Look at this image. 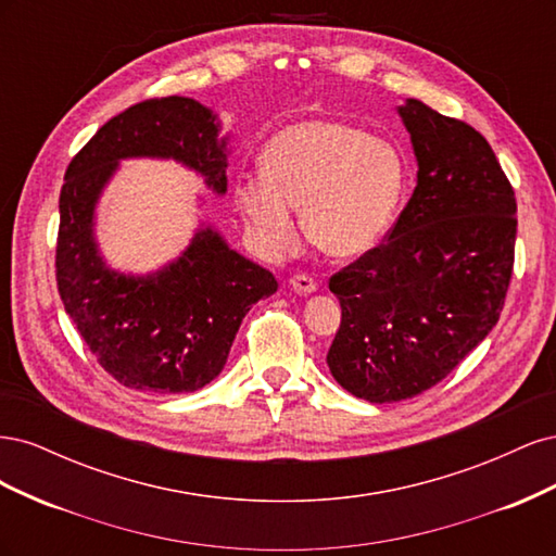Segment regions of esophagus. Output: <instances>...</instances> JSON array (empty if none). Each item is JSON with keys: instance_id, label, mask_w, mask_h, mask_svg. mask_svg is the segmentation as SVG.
I'll use <instances>...</instances> for the list:
<instances>
[{"instance_id": "34e87169", "label": "esophagus", "mask_w": 556, "mask_h": 556, "mask_svg": "<svg viewBox=\"0 0 556 556\" xmlns=\"http://www.w3.org/2000/svg\"><path fill=\"white\" fill-rule=\"evenodd\" d=\"M290 285H292V290L299 292V294H311V292L317 290V282L306 274H294L290 278Z\"/></svg>"}]
</instances>
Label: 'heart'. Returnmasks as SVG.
<instances>
[{
	"instance_id": "b5f03b06",
	"label": "heart",
	"mask_w": 556,
	"mask_h": 556,
	"mask_svg": "<svg viewBox=\"0 0 556 556\" xmlns=\"http://www.w3.org/2000/svg\"><path fill=\"white\" fill-rule=\"evenodd\" d=\"M406 185L399 150L364 129L313 117L276 131L260 155V176L239 182V206L268 255L296 243L301 206L308 241L329 257H357L390 227Z\"/></svg>"
}]
</instances>
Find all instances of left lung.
<instances>
[{
  "mask_svg": "<svg viewBox=\"0 0 556 556\" xmlns=\"http://www.w3.org/2000/svg\"><path fill=\"white\" fill-rule=\"evenodd\" d=\"M399 113L417 188L384 241L329 278L343 311L329 371L371 403L439 384L498 323L515 264L517 201L492 146L417 99Z\"/></svg>",
  "mask_w": 556,
  "mask_h": 556,
  "instance_id": "1",
  "label": "left lung"
}]
</instances>
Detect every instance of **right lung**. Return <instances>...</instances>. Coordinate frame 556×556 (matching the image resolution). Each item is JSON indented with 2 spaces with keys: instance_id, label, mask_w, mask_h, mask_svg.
<instances>
[{
  "instance_id": "1",
  "label": "right lung",
  "mask_w": 556,
  "mask_h": 556,
  "mask_svg": "<svg viewBox=\"0 0 556 556\" xmlns=\"http://www.w3.org/2000/svg\"><path fill=\"white\" fill-rule=\"evenodd\" d=\"M125 157H174L227 190L215 115L188 97L134 104L99 127L66 166L55 248L58 292L104 371L129 390L180 394L208 384L229 357L245 313L278 290L211 227L155 276L106 268L92 237L99 192Z\"/></svg>"
}]
</instances>
